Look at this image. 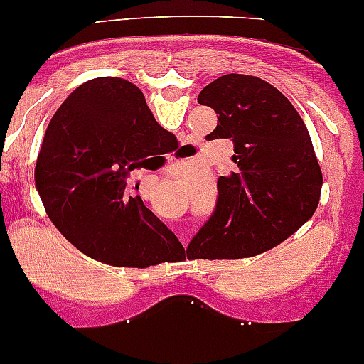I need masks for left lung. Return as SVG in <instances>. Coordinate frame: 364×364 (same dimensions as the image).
I'll return each instance as SVG.
<instances>
[{"instance_id": "left-lung-1", "label": "left lung", "mask_w": 364, "mask_h": 364, "mask_svg": "<svg viewBox=\"0 0 364 364\" xmlns=\"http://www.w3.org/2000/svg\"><path fill=\"white\" fill-rule=\"evenodd\" d=\"M213 108L210 139H231L236 168L217 183V208L190 247L204 259L264 252L313 217L322 171L304 121L274 85L249 74H225L200 90Z\"/></svg>"}]
</instances>
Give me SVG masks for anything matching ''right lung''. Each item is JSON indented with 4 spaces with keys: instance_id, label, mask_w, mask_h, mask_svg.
<instances>
[{
    "instance_id": "obj_1",
    "label": "right lung",
    "mask_w": 364,
    "mask_h": 364,
    "mask_svg": "<svg viewBox=\"0 0 364 364\" xmlns=\"http://www.w3.org/2000/svg\"><path fill=\"white\" fill-rule=\"evenodd\" d=\"M171 142L176 136L132 81L105 76L80 85L53 115L37 156L35 186L46 213L73 245L103 263L174 261L183 245L135 196L139 185L129 186L133 172Z\"/></svg>"
}]
</instances>
